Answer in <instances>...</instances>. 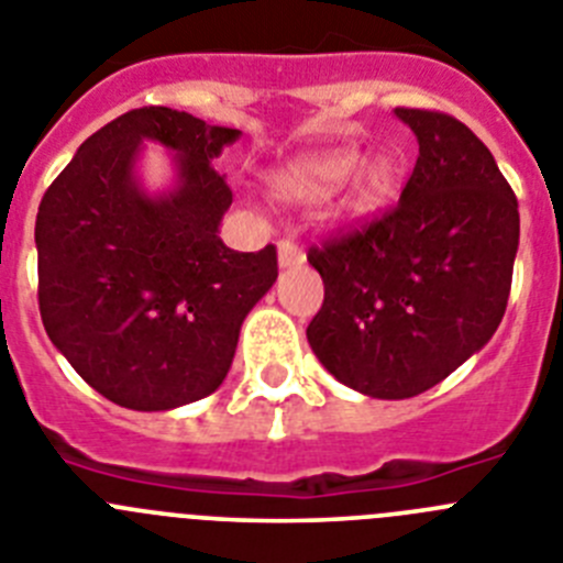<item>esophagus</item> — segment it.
Wrapping results in <instances>:
<instances>
[{"mask_svg":"<svg viewBox=\"0 0 563 563\" xmlns=\"http://www.w3.org/2000/svg\"><path fill=\"white\" fill-rule=\"evenodd\" d=\"M305 251L298 245H292L290 239H282L278 242V265L282 267H298V265H305Z\"/></svg>","mask_w":563,"mask_h":563,"instance_id":"esophagus-1","label":"esophagus"}]
</instances>
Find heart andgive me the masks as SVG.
<instances>
[{"label": "heart", "instance_id": "obj_1", "mask_svg": "<svg viewBox=\"0 0 563 563\" xmlns=\"http://www.w3.org/2000/svg\"><path fill=\"white\" fill-rule=\"evenodd\" d=\"M400 168L391 154H372L363 161L361 148L341 146L292 157L271 174V188L282 200H324L352 180L350 213L366 217L377 211L397 188Z\"/></svg>", "mask_w": 563, "mask_h": 563}]
</instances>
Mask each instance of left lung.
I'll list each match as a JSON object with an SVG mask.
<instances>
[{
    "instance_id": "left-lung-1",
    "label": "left lung",
    "mask_w": 563,
    "mask_h": 563,
    "mask_svg": "<svg viewBox=\"0 0 563 563\" xmlns=\"http://www.w3.org/2000/svg\"><path fill=\"white\" fill-rule=\"evenodd\" d=\"M395 114L420 143L400 202L307 256L324 278L307 341L377 400L431 389L494 338L519 251V202L485 143L451 114Z\"/></svg>"
}]
</instances>
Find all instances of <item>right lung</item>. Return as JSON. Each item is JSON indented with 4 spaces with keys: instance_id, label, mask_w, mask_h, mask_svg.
<instances>
[{
    "instance_id": "1",
    "label": "right lung",
    "mask_w": 563,
    "mask_h": 563,
    "mask_svg": "<svg viewBox=\"0 0 563 563\" xmlns=\"http://www.w3.org/2000/svg\"><path fill=\"white\" fill-rule=\"evenodd\" d=\"M236 137L177 109H132L78 146L38 206L44 330L123 409L172 411L220 389L242 321L276 282V247L220 239L233 194L213 163ZM146 142L175 154L163 192L136 172Z\"/></svg>"
}]
</instances>
